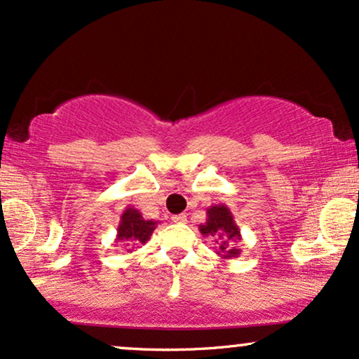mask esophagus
Returning <instances> with one entry per match:
<instances>
[{
	"label": "esophagus",
	"instance_id": "1",
	"mask_svg": "<svg viewBox=\"0 0 359 359\" xmlns=\"http://www.w3.org/2000/svg\"><path fill=\"white\" fill-rule=\"evenodd\" d=\"M172 222H174V223H185V222H187V215H185V213L174 215V217H172Z\"/></svg>",
	"mask_w": 359,
	"mask_h": 359
}]
</instances>
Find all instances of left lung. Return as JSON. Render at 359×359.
Instances as JSON below:
<instances>
[{
  "mask_svg": "<svg viewBox=\"0 0 359 359\" xmlns=\"http://www.w3.org/2000/svg\"><path fill=\"white\" fill-rule=\"evenodd\" d=\"M198 229L203 236L215 238V243L219 245L217 255L223 259H233L241 255V250L236 246V243L241 240V231L226 205L208 207L207 222L198 224Z\"/></svg>",
  "mask_w": 359,
  "mask_h": 359,
  "instance_id": "1",
  "label": "left lung"
}]
</instances>
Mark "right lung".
Listing matches in <instances>:
<instances>
[{
	"label": "right lung",
	"instance_id": "right-lung-1",
	"mask_svg": "<svg viewBox=\"0 0 359 359\" xmlns=\"http://www.w3.org/2000/svg\"><path fill=\"white\" fill-rule=\"evenodd\" d=\"M157 226V222L144 219L140 210L128 207L121 215L118 229H116V243H124L128 252H133L136 248L146 245L151 240L152 231Z\"/></svg>",
	"mask_w": 359,
	"mask_h": 359
}]
</instances>
